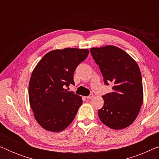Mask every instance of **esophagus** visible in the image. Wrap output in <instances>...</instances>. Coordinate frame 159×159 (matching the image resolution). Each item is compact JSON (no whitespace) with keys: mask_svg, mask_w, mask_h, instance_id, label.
I'll use <instances>...</instances> for the list:
<instances>
[{"mask_svg":"<svg viewBox=\"0 0 159 159\" xmlns=\"http://www.w3.org/2000/svg\"><path fill=\"white\" fill-rule=\"evenodd\" d=\"M93 97H94V95H93V94H90V95H89V96H87L86 98L88 99V100H90V99H92Z\"/></svg>","mask_w":159,"mask_h":159,"instance_id":"34e87169","label":"esophagus"}]
</instances>
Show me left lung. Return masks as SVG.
Returning <instances> with one entry per match:
<instances>
[{"mask_svg": "<svg viewBox=\"0 0 159 159\" xmlns=\"http://www.w3.org/2000/svg\"><path fill=\"white\" fill-rule=\"evenodd\" d=\"M106 84L112 82L113 92L102 96L103 106L99 119L112 129L129 127L135 120L143 101L140 70L137 62L122 49L114 45L91 48Z\"/></svg>", "mask_w": 159, "mask_h": 159, "instance_id": "8db88e82", "label": "left lung"}]
</instances>
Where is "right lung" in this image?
<instances>
[{
  "instance_id": "right-lung-1",
  "label": "right lung",
  "mask_w": 159,
  "mask_h": 159,
  "mask_svg": "<svg viewBox=\"0 0 159 159\" xmlns=\"http://www.w3.org/2000/svg\"><path fill=\"white\" fill-rule=\"evenodd\" d=\"M88 53V49L75 48L53 50L34 67L29 84L30 105L43 129L58 132L72 122L82 99L64 88L75 84L74 72Z\"/></svg>"
}]
</instances>
